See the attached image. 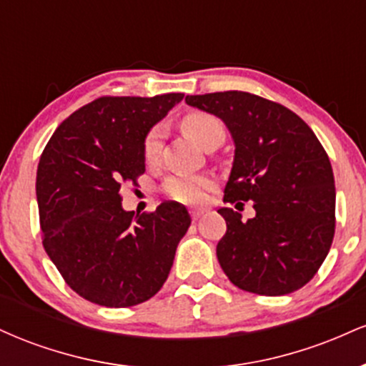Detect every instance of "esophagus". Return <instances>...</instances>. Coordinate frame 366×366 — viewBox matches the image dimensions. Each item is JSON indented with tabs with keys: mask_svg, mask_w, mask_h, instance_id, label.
<instances>
[{
	"mask_svg": "<svg viewBox=\"0 0 366 366\" xmlns=\"http://www.w3.org/2000/svg\"><path fill=\"white\" fill-rule=\"evenodd\" d=\"M203 209H191V217L192 220H197V218H201V215H203Z\"/></svg>",
	"mask_w": 366,
	"mask_h": 366,
	"instance_id": "esophagus-1",
	"label": "esophagus"
}]
</instances>
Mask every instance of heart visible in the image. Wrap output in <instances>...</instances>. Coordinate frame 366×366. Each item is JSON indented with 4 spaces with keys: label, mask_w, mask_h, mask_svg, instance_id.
Masks as SVG:
<instances>
[{
    "label": "heart",
    "mask_w": 366,
    "mask_h": 366,
    "mask_svg": "<svg viewBox=\"0 0 366 366\" xmlns=\"http://www.w3.org/2000/svg\"><path fill=\"white\" fill-rule=\"evenodd\" d=\"M180 129L191 137L201 148L208 149L209 146L222 142L225 130L217 117L204 112H189L180 120ZM163 129L157 125L146 134L142 141V154L148 163L157 162L162 153ZM213 187V179L209 175H174L165 182L163 191L170 199L184 204H197L204 199L207 191Z\"/></svg>",
    "instance_id": "1"
}]
</instances>
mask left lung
I'll list each match as a JSON object with an SVG mask.
<instances>
[{"instance_id": "8db88e82", "label": "left lung", "mask_w": 366, "mask_h": 366, "mask_svg": "<svg viewBox=\"0 0 366 366\" xmlns=\"http://www.w3.org/2000/svg\"><path fill=\"white\" fill-rule=\"evenodd\" d=\"M189 107L224 120L236 154L225 203L253 201L247 222L220 208L227 232L217 258L239 289L284 296L313 279L335 230V187L330 159L308 124L282 104L251 92L186 96Z\"/></svg>"}]
</instances>
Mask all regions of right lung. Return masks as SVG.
Returning a JSON list of instances; mask_svg holds the SVG:
<instances>
[{"label":"right lung","instance_id":"add662e5","mask_svg":"<svg viewBox=\"0 0 366 366\" xmlns=\"http://www.w3.org/2000/svg\"><path fill=\"white\" fill-rule=\"evenodd\" d=\"M182 98L103 96L63 120L41 154L43 246L65 282L91 303H144L170 274L191 225L186 207L169 201L134 215L122 208L120 187L144 174L142 141Z\"/></svg>","mask_w":366,"mask_h":366}]
</instances>
